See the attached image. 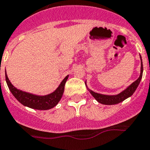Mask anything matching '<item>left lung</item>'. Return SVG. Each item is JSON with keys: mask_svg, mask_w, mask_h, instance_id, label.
I'll return each mask as SVG.
<instances>
[{"mask_svg": "<svg viewBox=\"0 0 150 150\" xmlns=\"http://www.w3.org/2000/svg\"><path fill=\"white\" fill-rule=\"evenodd\" d=\"M141 57V75L138 77V79L136 81H134L132 84L130 85L126 90H124L123 91H122L121 93H120L117 95H113V96H109V95H103V94H100L95 93V92L89 90L90 93L91 94V95L96 99V100L98 101L100 103L104 104V105H115V104H117L119 103L122 102L124 100H126V98L129 97L130 96L134 94V92L135 91L136 88H138V85H139L140 82H141V79L142 78L143 75V63H142V59Z\"/></svg>", "mask_w": 150, "mask_h": 150, "instance_id": "8db88e82", "label": "left lung"}]
</instances>
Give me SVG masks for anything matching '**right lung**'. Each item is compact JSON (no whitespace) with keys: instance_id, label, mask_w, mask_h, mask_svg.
<instances>
[{"instance_id":"add662e5","label":"right lung","mask_w":150,"mask_h":150,"mask_svg":"<svg viewBox=\"0 0 150 150\" xmlns=\"http://www.w3.org/2000/svg\"><path fill=\"white\" fill-rule=\"evenodd\" d=\"M68 78V76H66V77L62 81L61 84L57 88V89L51 94L45 96H38L22 91L15 88L8 79L6 73V83H7L9 89L12 92L13 96L21 103L25 106L38 110L50 109L58 104L62 97L63 93H64V85H65V82Z\"/></svg>"}]
</instances>
